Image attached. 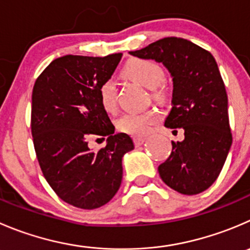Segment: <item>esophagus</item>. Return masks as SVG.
Masks as SVG:
<instances>
[{"label": "esophagus", "instance_id": "esophagus-1", "mask_svg": "<svg viewBox=\"0 0 250 250\" xmlns=\"http://www.w3.org/2000/svg\"><path fill=\"white\" fill-rule=\"evenodd\" d=\"M133 142H134L135 146H140V145L144 144L145 138H134V139H133Z\"/></svg>", "mask_w": 250, "mask_h": 250}]
</instances>
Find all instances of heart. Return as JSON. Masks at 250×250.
<instances>
[{
  "label": "heart",
  "mask_w": 250,
  "mask_h": 250,
  "mask_svg": "<svg viewBox=\"0 0 250 250\" xmlns=\"http://www.w3.org/2000/svg\"><path fill=\"white\" fill-rule=\"evenodd\" d=\"M122 74L125 78L140 84L147 89H151L152 99L164 101L166 99V88L162 84L165 72L159 63L146 58H133L125 64ZM99 101L107 112H115L117 108V89L115 82L107 79L103 82L98 89ZM160 120V115L154 110L144 112L125 113L116 122L117 129L133 137H144L149 134L152 125Z\"/></svg>",
  "instance_id": "b5f03b06"
}]
</instances>
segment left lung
Wrapping results in <instances>:
<instances>
[{
	"mask_svg": "<svg viewBox=\"0 0 250 250\" xmlns=\"http://www.w3.org/2000/svg\"><path fill=\"white\" fill-rule=\"evenodd\" d=\"M130 55L161 62L173 81L172 108L165 121L182 142H172L159 166L162 181L178 193L194 195L216 181L232 145L226 88L214 56L182 38H164Z\"/></svg>",
	"mask_w": 250,
	"mask_h": 250,
	"instance_id": "8db88e82",
	"label": "left lung"
}]
</instances>
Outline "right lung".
<instances>
[{
    "instance_id": "obj_1",
    "label": "right lung",
    "mask_w": 250,
    "mask_h": 250,
    "mask_svg": "<svg viewBox=\"0 0 250 250\" xmlns=\"http://www.w3.org/2000/svg\"><path fill=\"white\" fill-rule=\"evenodd\" d=\"M122 53L105 57L67 55L38 77L31 95V134L43 177L53 192L81 209L110 202L122 182V157L134 149L99 101L98 89L120 63ZM90 136L108 137L105 148L88 149Z\"/></svg>"
}]
</instances>
